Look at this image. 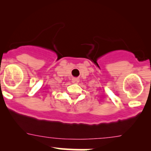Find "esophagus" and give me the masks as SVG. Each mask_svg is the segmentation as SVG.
I'll return each instance as SVG.
<instances>
[{"instance_id":"obj_1","label":"esophagus","mask_w":151,"mask_h":151,"mask_svg":"<svg viewBox=\"0 0 151 151\" xmlns=\"http://www.w3.org/2000/svg\"><path fill=\"white\" fill-rule=\"evenodd\" d=\"M79 82V79L78 78H73V83H78Z\"/></svg>"}]
</instances>
